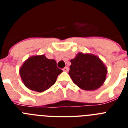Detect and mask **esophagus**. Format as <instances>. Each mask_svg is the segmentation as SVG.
<instances>
[{"mask_svg": "<svg viewBox=\"0 0 128 128\" xmlns=\"http://www.w3.org/2000/svg\"><path fill=\"white\" fill-rule=\"evenodd\" d=\"M63 71H65V72H68V71L69 70V68L68 67V66H65L64 68H63Z\"/></svg>", "mask_w": 128, "mask_h": 128, "instance_id": "34e87169", "label": "esophagus"}]
</instances>
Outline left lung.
I'll return each mask as SVG.
<instances>
[{
    "label": "left lung",
    "mask_w": 128,
    "mask_h": 128,
    "mask_svg": "<svg viewBox=\"0 0 128 128\" xmlns=\"http://www.w3.org/2000/svg\"><path fill=\"white\" fill-rule=\"evenodd\" d=\"M70 62L68 74L74 84L80 88L94 90L103 84L107 68L98 56L80 52Z\"/></svg>",
    "instance_id": "8db88e82"
}]
</instances>
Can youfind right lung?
Here are the masks:
<instances>
[{
  "label": "right lung",
  "mask_w": 128,
  "mask_h": 128,
  "mask_svg": "<svg viewBox=\"0 0 128 128\" xmlns=\"http://www.w3.org/2000/svg\"><path fill=\"white\" fill-rule=\"evenodd\" d=\"M62 72L58 68L56 61L48 60L44 55L29 58L20 68V75L24 85L38 92L52 86Z\"/></svg>",
  "instance_id": "obj_1"
}]
</instances>
